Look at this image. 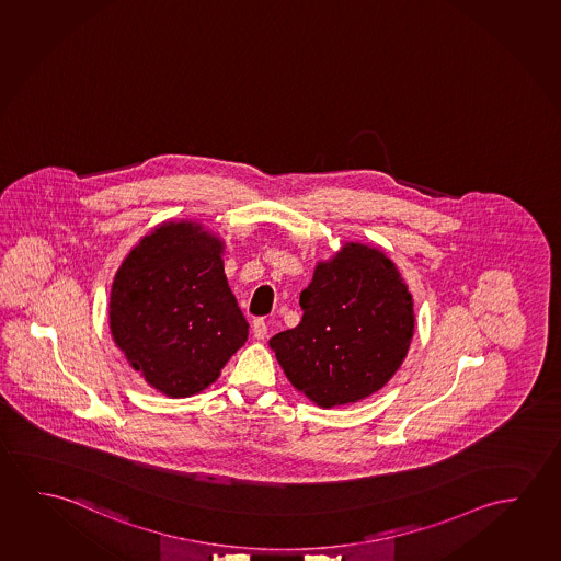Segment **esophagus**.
Returning a JSON list of instances; mask_svg holds the SVG:
<instances>
[{
    "label": "esophagus",
    "mask_w": 561,
    "mask_h": 561,
    "mask_svg": "<svg viewBox=\"0 0 561 561\" xmlns=\"http://www.w3.org/2000/svg\"><path fill=\"white\" fill-rule=\"evenodd\" d=\"M252 334H254V337H256V340H264V337H266L267 334L266 320L254 319V322H252Z\"/></svg>",
    "instance_id": "1"
}]
</instances>
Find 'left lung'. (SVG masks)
Instances as JSON below:
<instances>
[{"instance_id": "1", "label": "left lung", "mask_w": 561, "mask_h": 561, "mask_svg": "<svg viewBox=\"0 0 561 561\" xmlns=\"http://www.w3.org/2000/svg\"><path fill=\"white\" fill-rule=\"evenodd\" d=\"M302 319L270 340L285 377L320 408L354 404L392 379L414 336V301L382 250L347 242L319 262Z\"/></svg>"}]
</instances>
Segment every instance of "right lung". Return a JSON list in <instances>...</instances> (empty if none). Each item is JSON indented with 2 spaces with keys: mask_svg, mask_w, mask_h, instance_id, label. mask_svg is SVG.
<instances>
[{
  "mask_svg": "<svg viewBox=\"0 0 561 561\" xmlns=\"http://www.w3.org/2000/svg\"><path fill=\"white\" fill-rule=\"evenodd\" d=\"M221 254L224 241L202 225L169 221L129 250L114 276V342L167 397H192L216 382L249 337Z\"/></svg>",
  "mask_w": 561,
  "mask_h": 561,
  "instance_id": "right-lung-1",
  "label": "right lung"
}]
</instances>
